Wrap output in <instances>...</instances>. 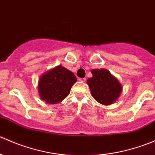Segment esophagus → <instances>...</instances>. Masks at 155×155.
Instances as JSON below:
<instances>
[{"label":"esophagus","instance_id":"1","mask_svg":"<svg viewBox=\"0 0 155 155\" xmlns=\"http://www.w3.org/2000/svg\"><path fill=\"white\" fill-rule=\"evenodd\" d=\"M79 80L80 81V82H85V81H86V79H85V78H80Z\"/></svg>","mask_w":155,"mask_h":155}]
</instances>
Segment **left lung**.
<instances>
[{"instance_id": "1", "label": "left lung", "mask_w": 155, "mask_h": 155, "mask_svg": "<svg viewBox=\"0 0 155 155\" xmlns=\"http://www.w3.org/2000/svg\"><path fill=\"white\" fill-rule=\"evenodd\" d=\"M93 75L87 80L92 97L103 105H110L119 97L122 86L118 79L106 69L91 70Z\"/></svg>"}]
</instances>
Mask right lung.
I'll return each instance as SVG.
<instances>
[{"label":"right lung","instance_id":"1","mask_svg":"<svg viewBox=\"0 0 155 155\" xmlns=\"http://www.w3.org/2000/svg\"><path fill=\"white\" fill-rule=\"evenodd\" d=\"M76 82L74 73L59 65L48 70L40 78L39 94L47 104H58L68 96Z\"/></svg>","mask_w":155,"mask_h":155}]
</instances>
